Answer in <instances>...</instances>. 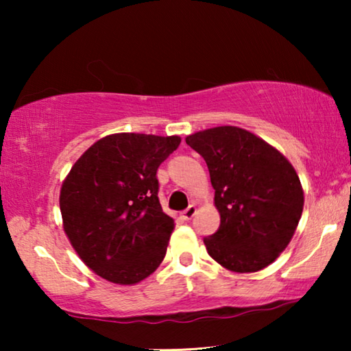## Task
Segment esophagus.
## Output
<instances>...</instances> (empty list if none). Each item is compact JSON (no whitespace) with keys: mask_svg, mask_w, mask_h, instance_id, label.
<instances>
[{"mask_svg":"<svg viewBox=\"0 0 351 351\" xmlns=\"http://www.w3.org/2000/svg\"><path fill=\"white\" fill-rule=\"evenodd\" d=\"M195 214H196V206L195 204H190L189 208H186L184 213H182V219L190 220V219H193Z\"/></svg>","mask_w":351,"mask_h":351,"instance_id":"obj_1","label":"esophagus"}]
</instances>
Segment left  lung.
<instances>
[{
    "label": "left lung",
    "mask_w": 351,
    "mask_h": 351,
    "mask_svg": "<svg viewBox=\"0 0 351 351\" xmlns=\"http://www.w3.org/2000/svg\"><path fill=\"white\" fill-rule=\"evenodd\" d=\"M185 142L204 158L220 227L204 238L215 262L252 273L275 262L287 247L304 210V190L289 161L256 134L219 126Z\"/></svg>",
    "instance_id": "8db88e82"
}]
</instances>
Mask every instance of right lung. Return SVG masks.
<instances>
[{"label":"right lung","mask_w":351,"mask_h":351,"mask_svg":"<svg viewBox=\"0 0 351 351\" xmlns=\"http://www.w3.org/2000/svg\"><path fill=\"white\" fill-rule=\"evenodd\" d=\"M179 143V136L112 134L90 145L65 177L64 230L95 275L129 286L160 267L174 220L158 199L156 171Z\"/></svg>","instance_id":"obj_1"}]
</instances>
